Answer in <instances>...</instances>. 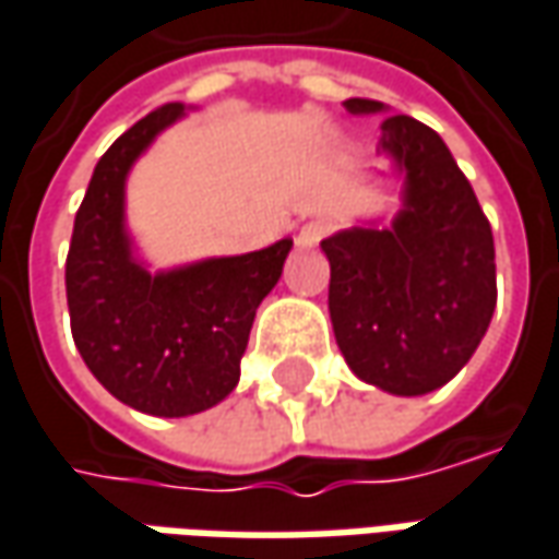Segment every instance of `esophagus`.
Wrapping results in <instances>:
<instances>
[{
    "label": "esophagus",
    "instance_id": "34e87169",
    "mask_svg": "<svg viewBox=\"0 0 559 559\" xmlns=\"http://www.w3.org/2000/svg\"><path fill=\"white\" fill-rule=\"evenodd\" d=\"M328 235H331V222H328V219H312V222H306V225L299 228L297 243L302 247V250H309V247H318V243L324 241Z\"/></svg>",
    "mask_w": 559,
    "mask_h": 559
}]
</instances>
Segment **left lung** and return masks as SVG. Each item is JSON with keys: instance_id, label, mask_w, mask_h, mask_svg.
<instances>
[{"instance_id": "8db88e82", "label": "left lung", "mask_w": 559, "mask_h": 559, "mask_svg": "<svg viewBox=\"0 0 559 559\" xmlns=\"http://www.w3.org/2000/svg\"><path fill=\"white\" fill-rule=\"evenodd\" d=\"M349 114L383 110L371 98ZM405 176L390 228H346L321 241L331 262L328 309L353 374L393 395H424L449 383L476 353L495 312L491 225L430 126L395 114L380 126Z\"/></svg>"}]
</instances>
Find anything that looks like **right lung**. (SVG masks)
Here are the masks:
<instances>
[{"label": "right lung", "mask_w": 559, "mask_h": 559, "mask_svg": "<svg viewBox=\"0 0 559 559\" xmlns=\"http://www.w3.org/2000/svg\"><path fill=\"white\" fill-rule=\"evenodd\" d=\"M185 105L157 107L107 147L76 210L68 250L70 331L95 380L123 405L188 417L238 386L241 356L294 241L151 275L123 225L129 166Z\"/></svg>", "instance_id": "right-lung-1"}]
</instances>
